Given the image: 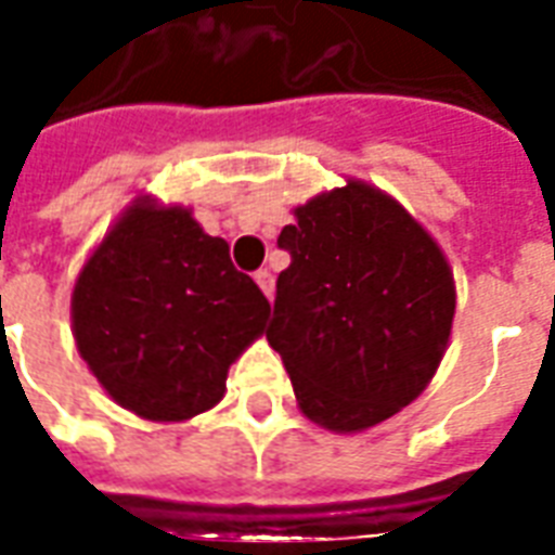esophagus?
Instances as JSON below:
<instances>
[{
  "label": "esophagus",
  "instance_id": "1",
  "mask_svg": "<svg viewBox=\"0 0 555 555\" xmlns=\"http://www.w3.org/2000/svg\"><path fill=\"white\" fill-rule=\"evenodd\" d=\"M255 282H258V288L264 291V297H273V273L270 270H258Z\"/></svg>",
  "mask_w": 555,
  "mask_h": 555
}]
</instances>
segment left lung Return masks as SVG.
Masks as SVG:
<instances>
[{"mask_svg": "<svg viewBox=\"0 0 555 555\" xmlns=\"http://www.w3.org/2000/svg\"><path fill=\"white\" fill-rule=\"evenodd\" d=\"M279 246L291 264L267 341L302 416L357 434L416 401L452 336L454 279L440 243L392 195L348 178L294 207Z\"/></svg>", "mask_w": 555, "mask_h": 555, "instance_id": "left-lung-1", "label": "left lung"}]
</instances>
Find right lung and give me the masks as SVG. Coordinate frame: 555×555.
Here are the masks:
<instances>
[{"mask_svg":"<svg viewBox=\"0 0 555 555\" xmlns=\"http://www.w3.org/2000/svg\"><path fill=\"white\" fill-rule=\"evenodd\" d=\"M270 302L229 243L181 205L139 195L91 249L70 294L79 357L115 404L147 422L217 408L231 362L264 336Z\"/></svg>","mask_w":555,"mask_h":555,"instance_id":"obj_1","label":"right lung"}]
</instances>
